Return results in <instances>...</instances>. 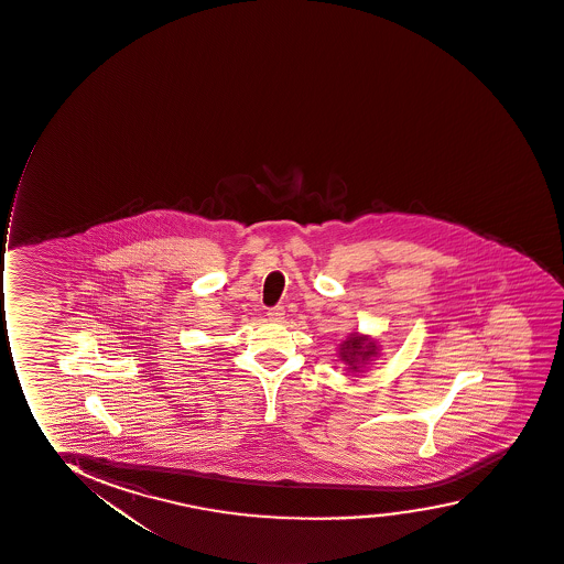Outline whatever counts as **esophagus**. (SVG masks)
I'll return each instance as SVG.
<instances>
[{
	"label": "esophagus",
	"instance_id": "obj_1",
	"mask_svg": "<svg viewBox=\"0 0 564 564\" xmlns=\"http://www.w3.org/2000/svg\"><path fill=\"white\" fill-rule=\"evenodd\" d=\"M284 306H272V308H269V313H267V316H269V319H272V322H282L284 319Z\"/></svg>",
	"mask_w": 564,
	"mask_h": 564
}]
</instances>
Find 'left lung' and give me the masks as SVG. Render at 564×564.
I'll use <instances>...</instances> for the list:
<instances>
[{"instance_id":"left-lung-1","label":"left lung","mask_w":564,"mask_h":564,"mask_svg":"<svg viewBox=\"0 0 564 564\" xmlns=\"http://www.w3.org/2000/svg\"><path fill=\"white\" fill-rule=\"evenodd\" d=\"M379 356V345L369 335L350 333L339 345V358L348 373H361L364 367Z\"/></svg>"}]
</instances>
